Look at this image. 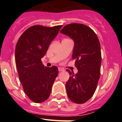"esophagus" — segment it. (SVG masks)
I'll return each mask as SVG.
<instances>
[{"label": "esophagus", "mask_w": 122, "mask_h": 122, "mask_svg": "<svg viewBox=\"0 0 122 122\" xmlns=\"http://www.w3.org/2000/svg\"><path fill=\"white\" fill-rule=\"evenodd\" d=\"M58 70H59V71H64V69L62 68H61V67H59Z\"/></svg>", "instance_id": "34e87169"}]
</instances>
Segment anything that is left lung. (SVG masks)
Here are the masks:
<instances>
[{
    "instance_id": "left-lung-1",
    "label": "left lung",
    "mask_w": 122,
    "mask_h": 122,
    "mask_svg": "<svg viewBox=\"0 0 122 122\" xmlns=\"http://www.w3.org/2000/svg\"><path fill=\"white\" fill-rule=\"evenodd\" d=\"M61 33L74 41L72 60L78 72L67 70L70 74L66 87L70 100L83 104L94 94L100 76L102 63L100 44L96 33L90 27L81 23L65 26Z\"/></svg>"
}]
</instances>
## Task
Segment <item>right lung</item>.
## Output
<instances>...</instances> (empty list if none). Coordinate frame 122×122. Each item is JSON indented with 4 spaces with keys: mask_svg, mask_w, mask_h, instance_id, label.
I'll list each match as a JSON object with an SVG mask.
<instances>
[{
    "mask_svg": "<svg viewBox=\"0 0 122 122\" xmlns=\"http://www.w3.org/2000/svg\"><path fill=\"white\" fill-rule=\"evenodd\" d=\"M62 26H32L17 42L15 62L19 80L25 94L34 103H42L48 99L58 74L56 66L44 67L41 58Z\"/></svg>",
    "mask_w": 122,
    "mask_h": 122,
    "instance_id": "1",
    "label": "right lung"
}]
</instances>
